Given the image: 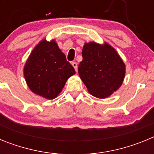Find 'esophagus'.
<instances>
[{
    "instance_id": "obj_1",
    "label": "esophagus",
    "mask_w": 154,
    "mask_h": 154,
    "mask_svg": "<svg viewBox=\"0 0 154 154\" xmlns=\"http://www.w3.org/2000/svg\"><path fill=\"white\" fill-rule=\"evenodd\" d=\"M72 66L74 67L75 72H78V65H77V62H72Z\"/></svg>"
}]
</instances>
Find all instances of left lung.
Wrapping results in <instances>:
<instances>
[{
    "mask_svg": "<svg viewBox=\"0 0 154 154\" xmlns=\"http://www.w3.org/2000/svg\"><path fill=\"white\" fill-rule=\"evenodd\" d=\"M82 54L79 74L89 93L103 99L119 89L124 79L125 65L113 48L89 42Z\"/></svg>",
    "mask_w": 154,
    "mask_h": 154,
    "instance_id": "8db88e82",
    "label": "left lung"
}]
</instances>
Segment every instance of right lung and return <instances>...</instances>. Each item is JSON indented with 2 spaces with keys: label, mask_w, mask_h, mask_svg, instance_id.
I'll return each mask as SVG.
<instances>
[{
  "label": "right lung",
  "mask_w": 154,
  "mask_h": 154,
  "mask_svg": "<svg viewBox=\"0 0 154 154\" xmlns=\"http://www.w3.org/2000/svg\"><path fill=\"white\" fill-rule=\"evenodd\" d=\"M75 73L55 41H42L34 48L24 69V78L34 93L52 99Z\"/></svg>",
  "instance_id": "obj_1"
}]
</instances>
